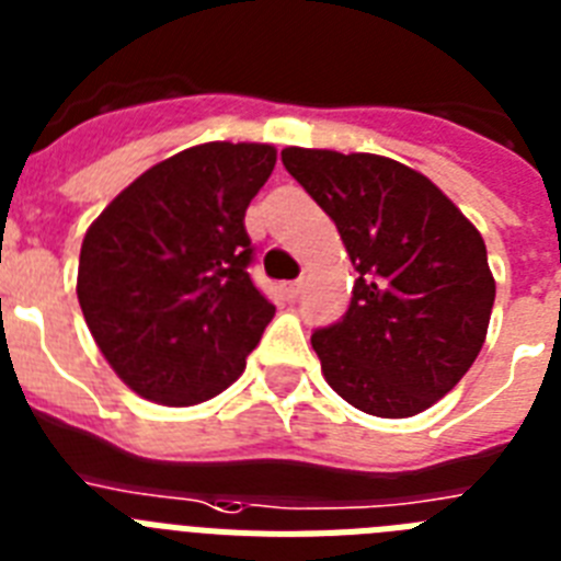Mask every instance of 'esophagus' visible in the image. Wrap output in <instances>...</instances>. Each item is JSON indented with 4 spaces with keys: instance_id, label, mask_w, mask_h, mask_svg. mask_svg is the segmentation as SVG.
Returning <instances> with one entry per match:
<instances>
[{
    "instance_id": "1",
    "label": "esophagus",
    "mask_w": 561,
    "mask_h": 561,
    "mask_svg": "<svg viewBox=\"0 0 561 561\" xmlns=\"http://www.w3.org/2000/svg\"><path fill=\"white\" fill-rule=\"evenodd\" d=\"M304 291V280H291V284H284V295L289 300H295Z\"/></svg>"
}]
</instances>
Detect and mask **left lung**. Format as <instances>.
<instances>
[{
  "label": "left lung",
  "mask_w": 561,
  "mask_h": 561,
  "mask_svg": "<svg viewBox=\"0 0 561 561\" xmlns=\"http://www.w3.org/2000/svg\"><path fill=\"white\" fill-rule=\"evenodd\" d=\"M280 160L335 220L358 272L344 318L312 332L323 378L360 413H424L465 378L488 335L496 280L479 229L390 157L289 146Z\"/></svg>",
  "instance_id": "1"
}]
</instances>
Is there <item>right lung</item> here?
Wrapping results in <instances>:
<instances>
[{"label": "right lung", "instance_id": "obj_1", "mask_svg": "<svg viewBox=\"0 0 561 561\" xmlns=\"http://www.w3.org/2000/svg\"><path fill=\"white\" fill-rule=\"evenodd\" d=\"M270 142H203L151 165L88 226L77 298L111 369L165 407L215 398L247 369L275 307L252 284L243 217Z\"/></svg>", "mask_w": 561, "mask_h": 561}]
</instances>
